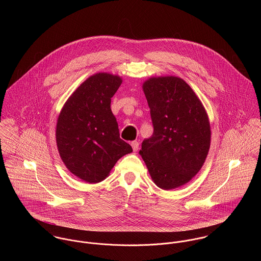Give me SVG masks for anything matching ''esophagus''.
Instances as JSON below:
<instances>
[{"mask_svg":"<svg viewBox=\"0 0 261 261\" xmlns=\"http://www.w3.org/2000/svg\"><path fill=\"white\" fill-rule=\"evenodd\" d=\"M132 148H133V149H134V151H137L138 149H139V143L138 142H132Z\"/></svg>","mask_w":261,"mask_h":261,"instance_id":"1","label":"esophagus"}]
</instances>
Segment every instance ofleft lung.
<instances>
[{
	"label": "left lung",
	"mask_w": 261,
	"mask_h": 261,
	"mask_svg": "<svg viewBox=\"0 0 261 261\" xmlns=\"http://www.w3.org/2000/svg\"><path fill=\"white\" fill-rule=\"evenodd\" d=\"M153 133L143 141L140 154L153 183L173 190L189 183L208 155L211 128L208 114L185 80L150 77L143 83Z\"/></svg>",
	"instance_id": "obj_1"
}]
</instances>
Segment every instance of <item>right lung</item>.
<instances>
[{"instance_id":"obj_1","label":"right lung","mask_w":261,"mask_h":261,"mask_svg":"<svg viewBox=\"0 0 261 261\" xmlns=\"http://www.w3.org/2000/svg\"><path fill=\"white\" fill-rule=\"evenodd\" d=\"M122 79L99 72L83 81L64 103L56 124V144L66 168L87 183L109 177L116 162L133 151L119 138L112 97Z\"/></svg>"}]
</instances>
